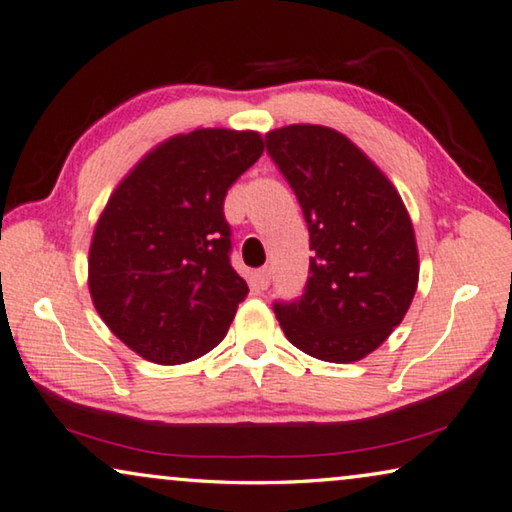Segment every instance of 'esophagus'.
Here are the masks:
<instances>
[{"mask_svg":"<svg viewBox=\"0 0 512 512\" xmlns=\"http://www.w3.org/2000/svg\"><path fill=\"white\" fill-rule=\"evenodd\" d=\"M254 279L258 283V288H267L270 286V267H261V270L254 272Z\"/></svg>","mask_w":512,"mask_h":512,"instance_id":"34e87169","label":"esophagus"}]
</instances>
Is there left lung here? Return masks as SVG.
<instances>
[{
    "label": "left lung",
    "instance_id": "left-lung-1",
    "mask_svg": "<svg viewBox=\"0 0 512 512\" xmlns=\"http://www.w3.org/2000/svg\"><path fill=\"white\" fill-rule=\"evenodd\" d=\"M309 224L304 295L274 304L283 334L306 355L352 364L387 341L419 286V249L403 199L357 144L325 125L265 135Z\"/></svg>",
    "mask_w": 512,
    "mask_h": 512
}]
</instances>
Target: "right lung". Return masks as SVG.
Returning <instances> with one entry per match:
<instances>
[{"instance_id":"obj_1","label":"right lung","mask_w":512,"mask_h":512,"mask_svg":"<svg viewBox=\"0 0 512 512\" xmlns=\"http://www.w3.org/2000/svg\"><path fill=\"white\" fill-rule=\"evenodd\" d=\"M263 148L254 130L174 135L109 196L89 247V293L112 334L139 357L185 364L229 332L249 286L229 261L224 196Z\"/></svg>"}]
</instances>
